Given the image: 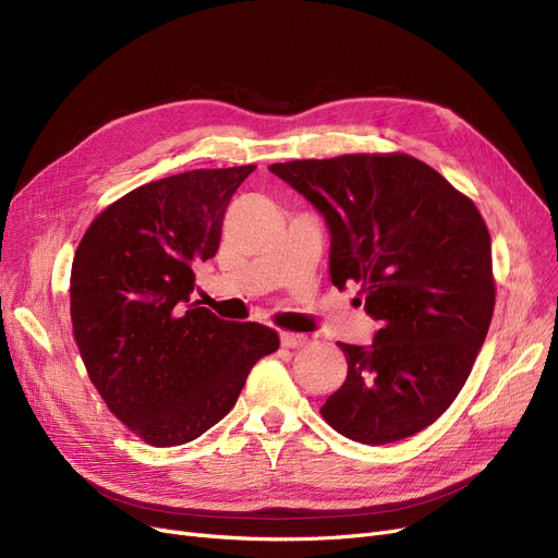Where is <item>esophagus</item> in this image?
Masks as SVG:
<instances>
[{"instance_id": "34e87169", "label": "esophagus", "mask_w": 558, "mask_h": 558, "mask_svg": "<svg viewBox=\"0 0 558 558\" xmlns=\"http://www.w3.org/2000/svg\"><path fill=\"white\" fill-rule=\"evenodd\" d=\"M307 337L305 335H298V332H281V344L286 349H302L307 347Z\"/></svg>"}]
</instances>
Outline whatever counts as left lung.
<instances>
[{
	"instance_id": "8db88e82",
	"label": "left lung",
	"mask_w": 558,
	"mask_h": 558,
	"mask_svg": "<svg viewBox=\"0 0 558 558\" xmlns=\"http://www.w3.org/2000/svg\"><path fill=\"white\" fill-rule=\"evenodd\" d=\"M324 214L330 281H356L379 320L369 347L340 342L347 379L320 416L386 445L430 426L463 388L496 305L492 238L475 202L404 154L269 165Z\"/></svg>"
}]
</instances>
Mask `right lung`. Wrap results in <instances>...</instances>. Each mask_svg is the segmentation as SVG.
<instances>
[{"label": "right lung", "instance_id": "add662e5", "mask_svg": "<svg viewBox=\"0 0 558 558\" xmlns=\"http://www.w3.org/2000/svg\"><path fill=\"white\" fill-rule=\"evenodd\" d=\"M256 165L193 170L130 191L99 214L72 263V326L111 414L146 445L177 447L218 424L279 335L193 300L228 202Z\"/></svg>", "mask_w": 558, "mask_h": 558}]
</instances>
